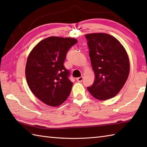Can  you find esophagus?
Returning <instances> with one entry per match:
<instances>
[{
  "instance_id": "34e87169",
  "label": "esophagus",
  "mask_w": 147,
  "mask_h": 147,
  "mask_svg": "<svg viewBox=\"0 0 147 147\" xmlns=\"http://www.w3.org/2000/svg\"><path fill=\"white\" fill-rule=\"evenodd\" d=\"M76 80L78 82H82L83 81V77H80V78H78L76 79Z\"/></svg>"
}]
</instances>
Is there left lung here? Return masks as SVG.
<instances>
[{
	"label": "left lung",
	"mask_w": 147,
	"mask_h": 147,
	"mask_svg": "<svg viewBox=\"0 0 147 147\" xmlns=\"http://www.w3.org/2000/svg\"><path fill=\"white\" fill-rule=\"evenodd\" d=\"M85 37L95 73L94 83L87 88L98 100L112 98L121 90L129 75L127 51L119 40L107 33H90Z\"/></svg>",
	"instance_id": "obj_1"
}]
</instances>
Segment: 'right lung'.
<instances>
[{"label": "right lung", "mask_w": 147, "mask_h": 147, "mask_svg": "<svg viewBox=\"0 0 147 147\" xmlns=\"http://www.w3.org/2000/svg\"><path fill=\"white\" fill-rule=\"evenodd\" d=\"M78 42L73 38L50 37L40 41L28 55L26 79L33 94L46 105L57 107L68 98L73 83L64 62Z\"/></svg>", "instance_id": "obj_1"}]
</instances>
